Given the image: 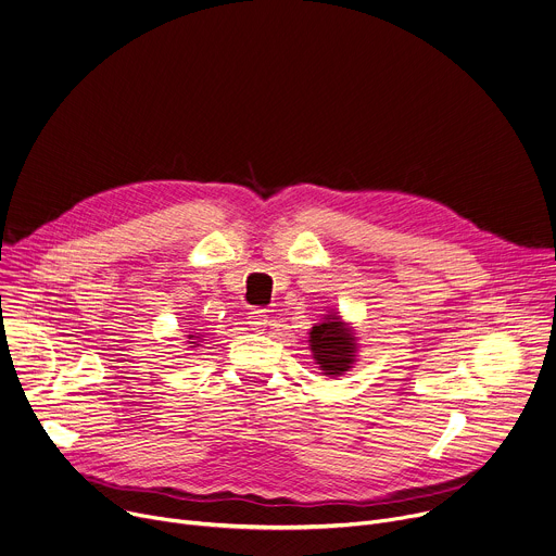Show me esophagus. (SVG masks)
I'll use <instances>...</instances> for the list:
<instances>
[{
	"label": "esophagus",
	"instance_id": "1",
	"mask_svg": "<svg viewBox=\"0 0 556 556\" xmlns=\"http://www.w3.org/2000/svg\"><path fill=\"white\" fill-rule=\"evenodd\" d=\"M266 324H268V314H266V309L255 307V309H251V312H249V326H251L253 330H262V328H266Z\"/></svg>",
	"mask_w": 556,
	"mask_h": 556
}]
</instances>
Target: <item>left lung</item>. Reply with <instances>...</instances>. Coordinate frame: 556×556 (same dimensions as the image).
Masks as SVG:
<instances>
[{
  "label": "left lung",
  "mask_w": 556,
  "mask_h": 556,
  "mask_svg": "<svg viewBox=\"0 0 556 556\" xmlns=\"http://www.w3.org/2000/svg\"><path fill=\"white\" fill-rule=\"evenodd\" d=\"M356 348L354 330L341 321L337 312L326 314L324 321L309 330L312 356L326 376L345 374L356 361Z\"/></svg>",
  "instance_id": "obj_1"
}]
</instances>
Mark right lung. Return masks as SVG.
<instances>
[{
  "label": "right lung",
  "mask_w": 556,
  "mask_h": 556,
  "mask_svg": "<svg viewBox=\"0 0 556 556\" xmlns=\"http://www.w3.org/2000/svg\"><path fill=\"white\" fill-rule=\"evenodd\" d=\"M189 339H191V341H189V343H191V348H195V345H198V341H200V337H193V334H189Z\"/></svg>",
  "instance_id": "obj_1"
}]
</instances>
